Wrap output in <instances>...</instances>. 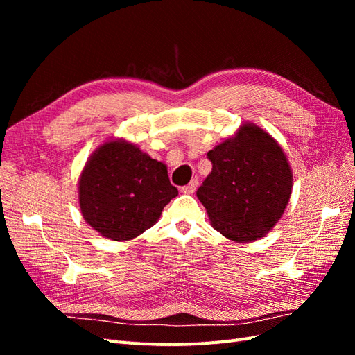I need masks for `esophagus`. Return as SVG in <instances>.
Returning a JSON list of instances; mask_svg holds the SVG:
<instances>
[{
  "label": "esophagus",
  "mask_w": 355,
  "mask_h": 355,
  "mask_svg": "<svg viewBox=\"0 0 355 355\" xmlns=\"http://www.w3.org/2000/svg\"><path fill=\"white\" fill-rule=\"evenodd\" d=\"M197 187H198V179H192L188 185L180 188V192H184V194H192V192L197 189Z\"/></svg>",
  "instance_id": "34e87169"
}]
</instances>
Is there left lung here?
Segmentation results:
<instances>
[{
    "instance_id": "1",
    "label": "left lung",
    "mask_w": 355,
    "mask_h": 355,
    "mask_svg": "<svg viewBox=\"0 0 355 355\" xmlns=\"http://www.w3.org/2000/svg\"><path fill=\"white\" fill-rule=\"evenodd\" d=\"M211 171L197 191L211 227L235 243H252L282 219L293 171L275 139L254 123L209 151Z\"/></svg>"
}]
</instances>
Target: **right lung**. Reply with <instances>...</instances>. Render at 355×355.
I'll use <instances>...</instances> for the list:
<instances>
[{
	"label": "right lung",
	"mask_w": 355,
	"mask_h": 355,
	"mask_svg": "<svg viewBox=\"0 0 355 355\" xmlns=\"http://www.w3.org/2000/svg\"><path fill=\"white\" fill-rule=\"evenodd\" d=\"M77 187L84 220L112 241H130L154 227L178 196L167 166L123 137H111L94 149Z\"/></svg>",
	"instance_id": "obj_1"
}]
</instances>
